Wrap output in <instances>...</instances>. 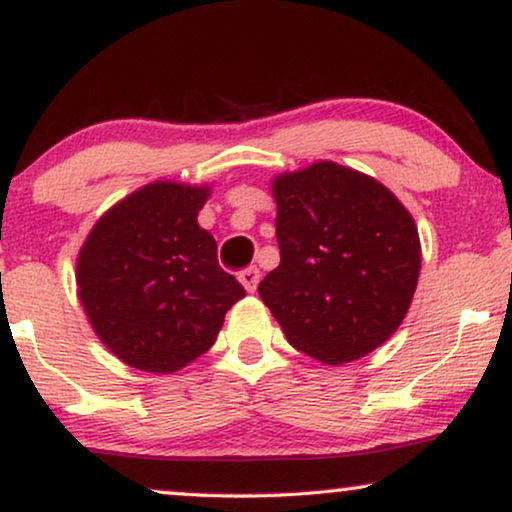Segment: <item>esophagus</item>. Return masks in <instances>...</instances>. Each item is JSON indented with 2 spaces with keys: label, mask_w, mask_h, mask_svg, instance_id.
Returning <instances> with one entry per match:
<instances>
[{
  "label": "esophagus",
  "mask_w": 512,
  "mask_h": 512,
  "mask_svg": "<svg viewBox=\"0 0 512 512\" xmlns=\"http://www.w3.org/2000/svg\"><path fill=\"white\" fill-rule=\"evenodd\" d=\"M240 282H242V286H244V289H247L249 293H254L258 282H261V272H258V268L242 270V272H240Z\"/></svg>",
  "instance_id": "esophagus-1"
}]
</instances>
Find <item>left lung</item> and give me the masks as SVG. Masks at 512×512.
Here are the masks:
<instances>
[{
    "label": "left lung",
    "instance_id": "obj_1",
    "mask_svg": "<svg viewBox=\"0 0 512 512\" xmlns=\"http://www.w3.org/2000/svg\"><path fill=\"white\" fill-rule=\"evenodd\" d=\"M272 195L279 265L258 293L286 340L328 366L384 345L422 268L408 209L377 179L333 160L277 174Z\"/></svg>",
    "mask_w": 512,
    "mask_h": 512
}]
</instances>
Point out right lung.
Wrapping results in <instances>:
<instances>
[{"instance_id":"add662e5","label":"right lung","mask_w":512,"mask_h":512,"mask_svg":"<svg viewBox=\"0 0 512 512\" xmlns=\"http://www.w3.org/2000/svg\"><path fill=\"white\" fill-rule=\"evenodd\" d=\"M209 191L153 181L107 209L83 242L76 258L83 312L130 368L177 373L214 345L226 312L244 298L198 223Z\"/></svg>"}]
</instances>
